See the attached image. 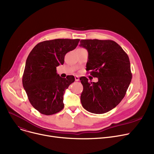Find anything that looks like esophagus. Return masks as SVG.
<instances>
[{"mask_svg":"<svg viewBox=\"0 0 154 154\" xmlns=\"http://www.w3.org/2000/svg\"><path fill=\"white\" fill-rule=\"evenodd\" d=\"M75 81H79V76H77V75L75 76Z\"/></svg>","mask_w":154,"mask_h":154,"instance_id":"34e87169","label":"esophagus"}]
</instances>
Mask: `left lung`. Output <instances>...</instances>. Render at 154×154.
I'll return each mask as SVG.
<instances>
[{"label": "left lung", "mask_w": 154, "mask_h": 154, "mask_svg": "<svg viewBox=\"0 0 154 154\" xmlns=\"http://www.w3.org/2000/svg\"><path fill=\"white\" fill-rule=\"evenodd\" d=\"M80 46L87 50L86 70L97 82L80 78L83 85L80 96L83 107L94 114H103L114 108L125 95L132 74L128 56L117 43L111 40H81Z\"/></svg>", "instance_id": "obj_1"}]
</instances>
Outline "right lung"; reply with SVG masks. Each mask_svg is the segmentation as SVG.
I'll return each instance as SVG.
<instances>
[{
    "label": "right lung",
    "instance_id": "right-lung-1",
    "mask_svg": "<svg viewBox=\"0 0 154 154\" xmlns=\"http://www.w3.org/2000/svg\"><path fill=\"white\" fill-rule=\"evenodd\" d=\"M80 39L57 38L37 44L30 52L22 76V84L30 103L42 114L50 116L64 107L65 91L74 76L62 78L56 67L64 62L66 54L77 46Z\"/></svg>",
    "mask_w": 154,
    "mask_h": 154
}]
</instances>
